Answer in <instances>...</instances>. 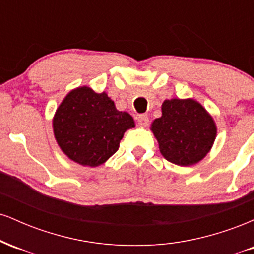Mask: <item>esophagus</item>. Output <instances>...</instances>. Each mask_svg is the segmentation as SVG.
I'll return each instance as SVG.
<instances>
[{"instance_id": "obj_1", "label": "esophagus", "mask_w": 254, "mask_h": 254, "mask_svg": "<svg viewBox=\"0 0 254 254\" xmlns=\"http://www.w3.org/2000/svg\"><path fill=\"white\" fill-rule=\"evenodd\" d=\"M137 122H138V124L141 125V127H148V124H149V118H148L147 115H139L138 117H137Z\"/></svg>"}]
</instances>
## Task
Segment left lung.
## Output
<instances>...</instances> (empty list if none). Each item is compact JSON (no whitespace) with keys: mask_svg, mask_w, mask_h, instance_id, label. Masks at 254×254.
<instances>
[{"mask_svg":"<svg viewBox=\"0 0 254 254\" xmlns=\"http://www.w3.org/2000/svg\"><path fill=\"white\" fill-rule=\"evenodd\" d=\"M161 111V117L150 127L160 153L174 165L198 164L210 151L216 138L214 118L193 99L165 100Z\"/></svg>","mask_w":254,"mask_h":254,"instance_id":"left-lung-1","label":"left lung"}]
</instances>
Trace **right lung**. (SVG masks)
I'll return each instance as SVG.
<instances>
[{
	"instance_id": "1",
	"label": "right lung",
	"mask_w": 254,
	"mask_h": 254,
	"mask_svg": "<svg viewBox=\"0 0 254 254\" xmlns=\"http://www.w3.org/2000/svg\"><path fill=\"white\" fill-rule=\"evenodd\" d=\"M52 127L61 150L71 161L97 167L118 150L124 132L135 127V122L129 113L116 109L106 93L82 86L63 99Z\"/></svg>"
}]
</instances>
